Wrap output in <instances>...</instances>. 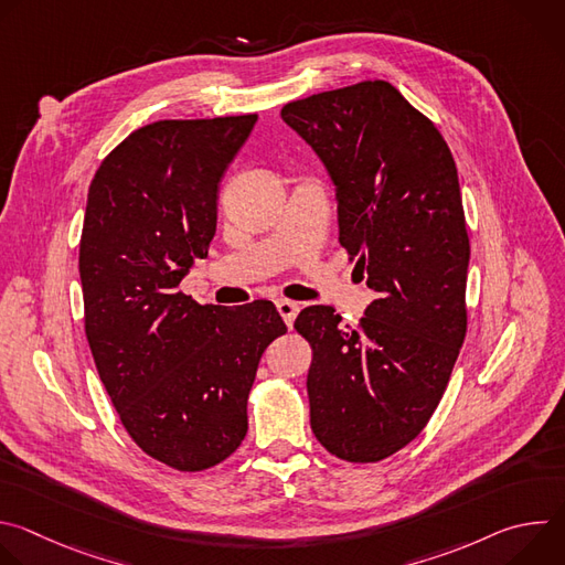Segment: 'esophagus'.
<instances>
[{"mask_svg":"<svg viewBox=\"0 0 565 565\" xmlns=\"http://www.w3.org/2000/svg\"><path fill=\"white\" fill-rule=\"evenodd\" d=\"M277 310H279V315L284 317L286 327L292 329L295 317H297V312H299V303H295V301H290V299H279V301H277Z\"/></svg>","mask_w":565,"mask_h":565,"instance_id":"1","label":"esophagus"}]
</instances>
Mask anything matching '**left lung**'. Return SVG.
<instances>
[{"label": "left lung", "instance_id": "left-lung-1", "mask_svg": "<svg viewBox=\"0 0 565 565\" xmlns=\"http://www.w3.org/2000/svg\"><path fill=\"white\" fill-rule=\"evenodd\" d=\"M281 118L324 163L340 244L375 299L358 329L308 306L310 427L333 456L377 462L409 445L447 388L467 333L469 236L454 156L384 79L288 103Z\"/></svg>", "mask_w": 565, "mask_h": 565}]
</instances>
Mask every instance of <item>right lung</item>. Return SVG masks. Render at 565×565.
<instances>
[{"label":"right lung","mask_w":565,"mask_h":565,"mask_svg":"<svg viewBox=\"0 0 565 565\" xmlns=\"http://www.w3.org/2000/svg\"><path fill=\"white\" fill-rule=\"evenodd\" d=\"M257 114L158 120L98 168L79 238L85 333L122 427L151 458L203 471L248 431V395L288 329L273 301L201 306L179 290L216 232L218 183Z\"/></svg>","instance_id":"obj_1"}]
</instances>
